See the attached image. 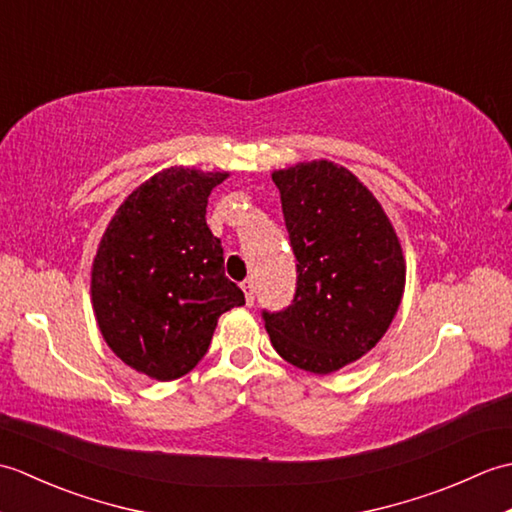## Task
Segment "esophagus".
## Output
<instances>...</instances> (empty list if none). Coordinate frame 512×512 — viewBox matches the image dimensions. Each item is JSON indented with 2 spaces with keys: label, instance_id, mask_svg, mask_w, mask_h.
I'll return each instance as SVG.
<instances>
[{
  "label": "esophagus",
  "instance_id": "1",
  "mask_svg": "<svg viewBox=\"0 0 512 512\" xmlns=\"http://www.w3.org/2000/svg\"><path fill=\"white\" fill-rule=\"evenodd\" d=\"M242 288H244V295H246V303H248V306H253V301H255V281L253 279H246L244 284H242Z\"/></svg>",
  "mask_w": 512,
  "mask_h": 512
}]
</instances>
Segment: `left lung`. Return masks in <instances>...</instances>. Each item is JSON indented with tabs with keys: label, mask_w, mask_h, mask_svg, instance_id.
I'll list each match as a JSON object with an SVG mask.
<instances>
[{
	"label": "left lung",
	"mask_w": 512,
	"mask_h": 512,
	"mask_svg": "<svg viewBox=\"0 0 512 512\" xmlns=\"http://www.w3.org/2000/svg\"><path fill=\"white\" fill-rule=\"evenodd\" d=\"M297 259L290 306L262 310L277 354L330 374L383 339L405 288V259L391 222L354 173L328 160L275 171Z\"/></svg>",
	"instance_id": "obj_1"
}]
</instances>
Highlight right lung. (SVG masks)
<instances>
[{
	"instance_id": "1",
	"label": "right lung",
	"mask_w": 512,
	"mask_h": 512,
	"mask_svg": "<svg viewBox=\"0 0 512 512\" xmlns=\"http://www.w3.org/2000/svg\"><path fill=\"white\" fill-rule=\"evenodd\" d=\"M226 173L171 167L116 211L92 268V303L107 345L123 363L173 380L209 352L220 314L244 306L224 275L206 202Z\"/></svg>"
}]
</instances>
